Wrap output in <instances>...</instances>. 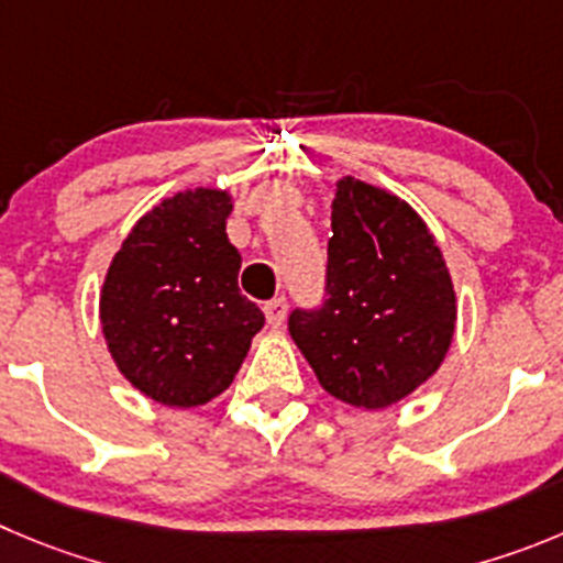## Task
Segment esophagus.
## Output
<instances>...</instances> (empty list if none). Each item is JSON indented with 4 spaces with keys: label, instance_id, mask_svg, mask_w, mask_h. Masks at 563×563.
<instances>
[{
    "label": "esophagus",
    "instance_id": "34e87169",
    "mask_svg": "<svg viewBox=\"0 0 563 563\" xmlns=\"http://www.w3.org/2000/svg\"><path fill=\"white\" fill-rule=\"evenodd\" d=\"M286 311H288V302L283 297H275L269 299L264 306V313H266V322H269V328H280L283 319H286Z\"/></svg>",
    "mask_w": 563,
    "mask_h": 563
}]
</instances>
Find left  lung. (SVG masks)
<instances>
[{"instance_id":"8db88e82","label":"left lung","mask_w":563,"mask_h":563,"mask_svg":"<svg viewBox=\"0 0 563 563\" xmlns=\"http://www.w3.org/2000/svg\"><path fill=\"white\" fill-rule=\"evenodd\" d=\"M330 210L328 299L294 311L288 333L330 397L380 411L439 372L459 319L453 277L397 194L346 175Z\"/></svg>"}]
</instances>
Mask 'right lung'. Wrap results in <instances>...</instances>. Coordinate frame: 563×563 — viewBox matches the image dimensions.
Returning a JSON list of instances; mask_svg holds the SVG:
<instances>
[{
    "instance_id": "add662e5",
    "label": "right lung",
    "mask_w": 563,
    "mask_h": 563,
    "mask_svg": "<svg viewBox=\"0 0 563 563\" xmlns=\"http://www.w3.org/2000/svg\"><path fill=\"white\" fill-rule=\"evenodd\" d=\"M233 194L186 188L146 210L99 291L104 344L144 397L197 408L230 388L264 313L239 291Z\"/></svg>"
}]
</instances>
